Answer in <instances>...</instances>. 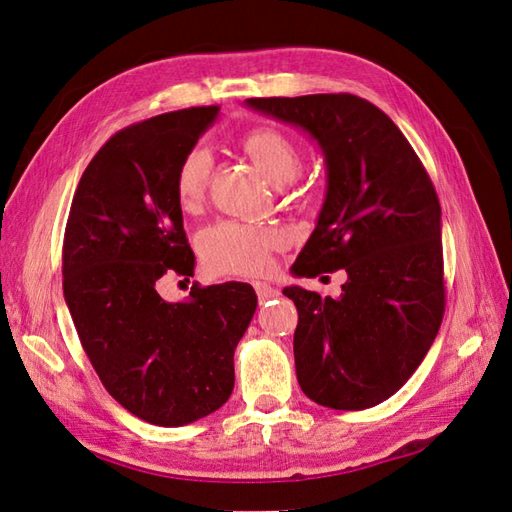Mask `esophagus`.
Returning <instances> with one entry per match:
<instances>
[{"instance_id":"obj_1","label":"esophagus","mask_w":512,"mask_h":512,"mask_svg":"<svg viewBox=\"0 0 512 512\" xmlns=\"http://www.w3.org/2000/svg\"><path fill=\"white\" fill-rule=\"evenodd\" d=\"M255 285V292H257V298H259V303L264 305V303H268V300H272V298H277L281 292L277 290V287H272V285H268V283H261V281H255L253 283Z\"/></svg>"}]
</instances>
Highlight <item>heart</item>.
Listing matches in <instances>:
<instances>
[{
  "label": "heart",
  "instance_id": "1",
  "mask_svg": "<svg viewBox=\"0 0 512 512\" xmlns=\"http://www.w3.org/2000/svg\"><path fill=\"white\" fill-rule=\"evenodd\" d=\"M248 155L274 186L290 183L300 173L303 157L290 136L274 127H255L242 138ZM212 177V157L207 149L192 147L181 157L175 173V192L181 209H199ZM287 244L285 233L274 227L244 225L220 220L199 233V251L214 274H261L270 266V255Z\"/></svg>",
  "mask_w": 512,
  "mask_h": 512
}]
</instances>
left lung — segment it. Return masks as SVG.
Returning a JSON list of instances; mask_svg holds the SVG:
<instances>
[{
    "label": "left lung",
    "mask_w": 512,
    "mask_h": 512,
    "mask_svg": "<svg viewBox=\"0 0 512 512\" xmlns=\"http://www.w3.org/2000/svg\"><path fill=\"white\" fill-rule=\"evenodd\" d=\"M246 106L305 129L324 153L326 199L292 270L348 274L339 298L283 290L298 309V385L329 409H370L409 381L443 320L435 186L396 123L357 95L255 97Z\"/></svg>",
    "instance_id": "8db88e82"
}]
</instances>
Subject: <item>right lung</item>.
I'll list each match as a JSON object with an SVG mask.
<instances>
[{
	"instance_id": "1",
	"label": "right lung",
	"mask_w": 512,
	"mask_h": 512,
	"mask_svg": "<svg viewBox=\"0 0 512 512\" xmlns=\"http://www.w3.org/2000/svg\"><path fill=\"white\" fill-rule=\"evenodd\" d=\"M218 106L134 123L103 144L75 190L62 244V290L103 387L155 426L214 413L233 391V352L257 307L248 283L192 285L166 303V274L190 279L175 173Z\"/></svg>"
}]
</instances>
